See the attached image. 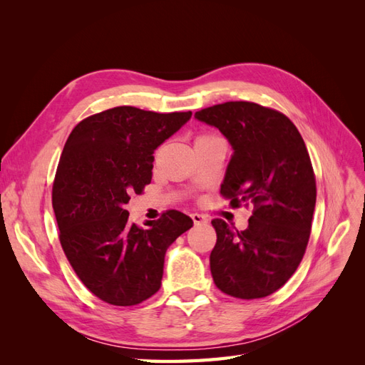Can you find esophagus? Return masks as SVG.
<instances>
[{
  "mask_svg": "<svg viewBox=\"0 0 365 365\" xmlns=\"http://www.w3.org/2000/svg\"><path fill=\"white\" fill-rule=\"evenodd\" d=\"M192 219H193V222H195L196 225L207 224V222H208V219H207L204 215H200V213H192Z\"/></svg>",
  "mask_w": 365,
  "mask_h": 365,
  "instance_id": "esophagus-1",
  "label": "esophagus"
}]
</instances>
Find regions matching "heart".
Returning a JSON list of instances; mask_svg holds the SVG:
<instances>
[{
    "instance_id": "heart-1",
    "label": "heart",
    "mask_w": 365,
    "mask_h": 365,
    "mask_svg": "<svg viewBox=\"0 0 365 365\" xmlns=\"http://www.w3.org/2000/svg\"><path fill=\"white\" fill-rule=\"evenodd\" d=\"M205 137H207V135H202V137H200V138H205Z\"/></svg>"
}]
</instances>
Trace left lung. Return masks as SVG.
Listing matches in <instances>:
<instances>
[{
  "label": "left lung",
  "mask_w": 365,
  "mask_h": 365,
  "mask_svg": "<svg viewBox=\"0 0 365 365\" xmlns=\"http://www.w3.org/2000/svg\"><path fill=\"white\" fill-rule=\"evenodd\" d=\"M195 118L233 148L220 193L236 207L254 205L244 231L212 220L215 284L244 300L271 295L295 272L311 235L317 187L304 141L288 117L251 102L210 106Z\"/></svg>",
  "instance_id": "1"
}]
</instances>
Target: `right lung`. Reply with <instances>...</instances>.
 Instances as JSON below:
<instances>
[{
    "instance_id": "add662e5",
    "label": "right lung",
    "mask_w": 365,
    "mask_h": 365,
    "mask_svg": "<svg viewBox=\"0 0 365 365\" xmlns=\"http://www.w3.org/2000/svg\"><path fill=\"white\" fill-rule=\"evenodd\" d=\"M190 117L117 106L82 120L65 143L53 184L59 240L77 277L109 304L134 306L155 294L165 251L193 227L169 210L140 228L125 210L152 180L153 152Z\"/></svg>"
}]
</instances>
